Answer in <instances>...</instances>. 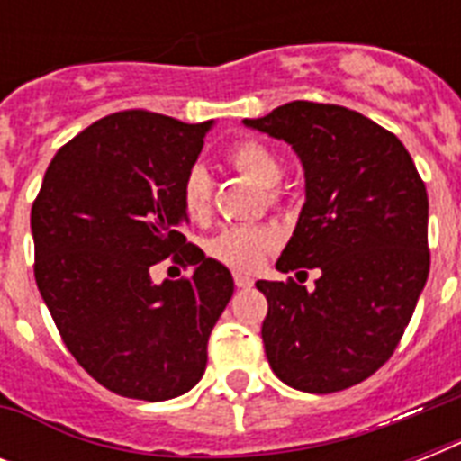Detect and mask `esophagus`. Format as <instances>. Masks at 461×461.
Returning a JSON list of instances; mask_svg holds the SVG:
<instances>
[{
    "mask_svg": "<svg viewBox=\"0 0 461 461\" xmlns=\"http://www.w3.org/2000/svg\"><path fill=\"white\" fill-rule=\"evenodd\" d=\"M234 282H237L239 289L253 287V277H249V275H244V273H234Z\"/></svg>",
    "mask_w": 461,
    "mask_h": 461,
    "instance_id": "obj_1",
    "label": "esophagus"
}]
</instances>
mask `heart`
<instances>
[{"label": "heart", "mask_w": 461, "mask_h": 461, "mask_svg": "<svg viewBox=\"0 0 461 461\" xmlns=\"http://www.w3.org/2000/svg\"><path fill=\"white\" fill-rule=\"evenodd\" d=\"M230 162L246 179L266 186V198L270 205L282 201L280 179L285 172L282 158L277 150L256 139H241L227 153ZM181 205L188 220L205 222L212 210V176L203 165H191L181 179ZM280 237L270 227H227L217 231L208 241V253L224 266L234 270H256L266 260V256L277 246Z\"/></svg>", "instance_id": "1"}]
</instances>
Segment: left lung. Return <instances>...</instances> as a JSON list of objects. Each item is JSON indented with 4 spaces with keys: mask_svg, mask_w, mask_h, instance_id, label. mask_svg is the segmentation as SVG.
I'll list each match as a JSON object with an SVG mask.
<instances>
[{
    "mask_svg": "<svg viewBox=\"0 0 461 461\" xmlns=\"http://www.w3.org/2000/svg\"><path fill=\"white\" fill-rule=\"evenodd\" d=\"M244 124L287 140L306 172L277 270H321L313 292L256 282L270 368L303 393L358 385L393 357L429 280L426 184L394 133L339 104L294 100Z\"/></svg>",
    "mask_w": 461,
    "mask_h": 461,
    "instance_id": "8db88e82",
    "label": "left lung"
}]
</instances>
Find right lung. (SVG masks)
Masks as SVG:
<instances>
[{"label": "right lung", "instance_id": "1", "mask_svg": "<svg viewBox=\"0 0 461 461\" xmlns=\"http://www.w3.org/2000/svg\"><path fill=\"white\" fill-rule=\"evenodd\" d=\"M210 126L107 114L57 150L32 201L40 294L71 357L122 397L188 393L234 294L230 270L181 234V179ZM169 255L194 275L155 285L149 270Z\"/></svg>", "mask_w": 461, "mask_h": 461}]
</instances>
